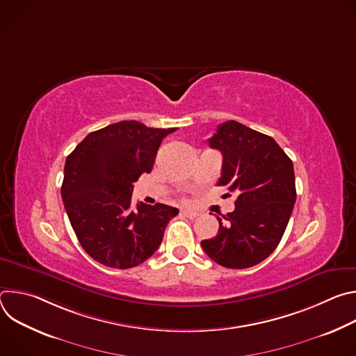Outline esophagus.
Returning a JSON list of instances; mask_svg holds the SVG:
<instances>
[{
    "instance_id": "1",
    "label": "esophagus",
    "mask_w": 356,
    "mask_h": 356,
    "mask_svg": "<svg viewBox=\"0 0 356 356\" xmlns=\"http://www.w3.org/2000/svg\"><path fill=\"white\" fill-rule=\"evenodd\" d=\"M181 214H183L184 217L190 218V220H194V218H197V217H198V213H195V211H190V210H183V211H181Z\"/></svg>"
}]
</instances>
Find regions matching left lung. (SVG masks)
<instances>
[{"instance_id":"1","label":"left lung","mask_w":356,"mask_h":356,"mask_svg":"<svg viewBox=\"0 0 356 356\" xmlns=\"http://www.w3.org/2000/svg\"><path fill=\"white\" fill-rule=\"evenodd\" d=\"M209 145L222 154L217 184L236 200L232 213L217 217L218 234L201 246L224 268L255 266L277 248L290 220L296 202L293 162L273 138L236 121L218 125Z\"/></svg>"}]
</instances>
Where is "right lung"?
Segmentation results:
<instances>
[{"instance_id": "obj_1", "label": "right lung", "mask_w": 356, "mask_h": 356, "mask_svg": "<svg viewBox=\"0 0 356 356\" xmlns=\"http://www.w3.org/2000/svg\"><path fill=\"white\" fill-rule=\"evenodd\" d=\"M175 128L121 121L88 134L66 159L62 198L80 245L98 264L129 269L158 250L179 210L138 204L134 183L154 168L162 139Z\"/></svg>"}]
</instances>
